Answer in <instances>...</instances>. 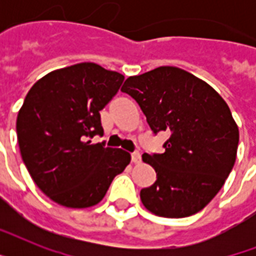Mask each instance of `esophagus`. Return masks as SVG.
<instances>
[{"label":"esophagus","mask_w":256,"mask_h":256,"mask_svg":"<svg viewBox=\"0 0 256 256\" xmlns=\"http://www.w3.org/2000/svg\"><path fill=\"white\" fill-rule=\"evenodd\" d=\"M132 164H140V152H132Z\"/></svg>","instance_id":"obj_1"}]
</instances>
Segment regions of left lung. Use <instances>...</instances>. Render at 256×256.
<instances>
[{"instance_id":"1","label":"left lung","mask_w":256,"mask_h":256,"mask_svg":"<svg viewBox=\"0 0 256 256\" xmlns=\"http://www.w3.org/2000/svg\"><path fill=\"white\" fill-rule=\"evenodd\" d=\"M152 132L170 134L164 152L142 156L156 172L140 190L150 212L184 218L208 204L234 168L238 124L222 96L207 82L175 66H160L124 81Z\"/></svg>"}]
</instances>
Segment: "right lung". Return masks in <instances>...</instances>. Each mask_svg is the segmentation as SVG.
Segmentation results:
<instances>
[{"label":"right lung","mask_w":256,"mask_h":256,"mask_svg":"<svg viewBox=\"0 0 256 256\" xmlns=\"http://www.w3.org/2000/svg\"><path fill=\"white\" fill-rule=\"evenodd\" d=\"M124 77L92 62L50 72L28 92L17 116L24 164L40 190L69 208L100 203L132 156L92 144L102 136L100 112Z\"/></svg>","instance_id":"obj_1"}]
</instances>
